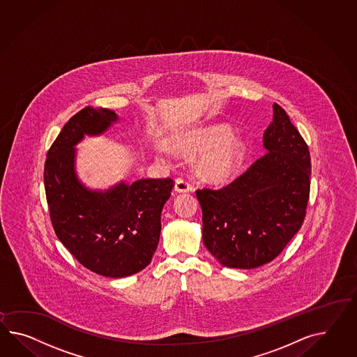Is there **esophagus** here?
I'll use <instances>...</instances> for the list:
<instances>
[{"mask_svg": "<svg viewBox=\"0 0 357 357\" xmlns=\"http://www.w3.org/2000/svg\"><path fill=\"white\" fill-rule=\"evenodd\" d=\"M174 190L179 193H184V192H191L192 185L190 183L187 182L183 178H176L174 183Z\"/></svg>", "mask_w": 357, "mask_h": 357, "instance_id": "esophagus-1", "label": "esophagus"}]
</instances>
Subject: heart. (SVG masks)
I'll use <instances>...</instances> for the list:
<instances>
[{
    "mask_svg": "<svg viewBox=\"0 0 357 357\" xmlns=\"http://www.w3.org/2000/svg\"><path fill=\"white\" fill-rule=\"evenodd\" d=\"M231 134L226 125L188 131L174 140L173 148L184 156L201 153L196 161L197 174L208 182L225 183L237 174L246 151L243 140Z\"/></svg>",
    "mask_w": 357,
    "mask_h": 357,
    "instance_id": "b5f03b06",
    "label": "heart"
}]
</instances>
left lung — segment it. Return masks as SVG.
I'll return each instance as SVG.
<instances>
[{"label":"left lung","instance_id":"8db88e82","mask_svg":"<svg viewBox=\"0 0 357 357\" xmlns=\"http://www.w3.org/2000/svg\"><path fill=\"white\" fill-rule=\"evenodd\" d=\"M263 147L266 155L225 188L196 191L202 209V240L225 267L250 270L270 263L305 220L310 151L276 103Z\"/></svg>","mask_w":357,"mask_h":357}]
</instances>
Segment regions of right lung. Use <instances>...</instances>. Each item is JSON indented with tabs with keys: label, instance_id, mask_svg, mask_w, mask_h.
Listing matches in <instances>:
<instances>
[{
	"label": "right lung",
	"instance_id": "right-lung-1",
	"mask_svg": "<svg viewBox=\"0 0 357 357\" xmlns=\"http://www.w3.org/2000/svg\"><path fill=\"white\" fill-rule=\"evenodd\" d=\"M119 116L86 107L64 125L45 161L46 200L54 231L77 261L98 275L120 278L144 270L156 252L161 211L174 182L121 181L91 190L79 181L76 156L81 140L105 134Z\"/></svg>",
	"mask_w": 357,
	"mask_h": 357
}]
</instances>
